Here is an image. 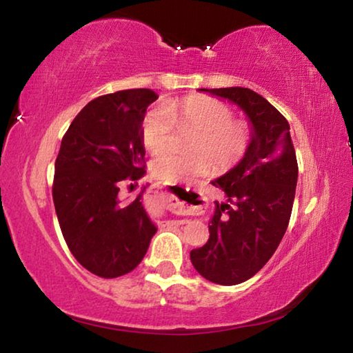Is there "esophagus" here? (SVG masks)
<instances>
[{"label":"esophagus","mask_w":353,"mask_h":353,"mask_svg":"<svg viewBox=\"0 0 353 353\" xmlns=\"http://www.w3.org/2000/svg\"><path fill=\"white\" fill-rule=\"evenodd\" d=\"M151 188L154 191L155 201L176 214H198L204 210L207 204L204 196L193 188L160 182L152 183Z\"/></svg>","instance_id":"obj_1"}]
</instances>
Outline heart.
Wrapping results in <instances>:
<instances>
[{
	"instance_id": "b5f03b06",
	"label": "heart",
	"mask_w": 353,
	"mask_h": 353,
	"mask_svg": "<svg viewBox=\"0 0 353 353\" xmlns=\"http://www.w3.org/2000/svg\"><path fill=\"white\" fill-rule=\"evenodd\" d=\"M177 126L196 128L190 152L163 149L155 155L151 170L157 179L168 182L204 176L213 170L225 172L248 154L254 129L244 119H234V110L210 97H188L166 105H155L141 123V139L149 151H159L171 141ZM212 163H210V160Z\"/></svg>"
}]
</instances>
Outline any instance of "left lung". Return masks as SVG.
Masks as SVG:
<instances>
[{"label":"left lung","mask_w":353,"mask_h":353,"mask_svg":"<svg viewBox=\"0 0 353 353\" xmlns=\"http://www.w3.org/2000/svg\"><path fill=\"white\" fill-rule=\"evenodd\" d=\"M246 113L254 139L248 154L212 183L227 196L208 223L210 238L190 252L194 270L218 285H238L255 276L288 227L297 183L290 124L276 107L250 88H201Z\"/></svg>","instance_id":"8db88e82"}]
</instances>
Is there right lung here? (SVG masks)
I'll use <instances>...</instances> for the list:
<instances>
[{
	"label": "right lung",
	"instance_id": "right-lung-1",
	"mask_svg": "<svg viewBox=\"0 0 353 353\" xmlns=\"http://www.w3.org/2000/svg\"><path fill=\"white\" fill-rule=\"evenodd\" d=\"M157 98L132 88L90 101L59 149L52 182L59 225L70 252L98 277L135 270L157 232L141 202L146 187L129 202L118 194L123 182L146 172L141 123Z\"/></svg>",
	"mask_w": 353,
	"mask_h": 353
}]
</instances>
